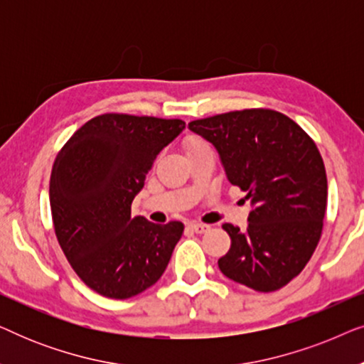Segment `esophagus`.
Returning a JSON list of instances; mask_svg holds the SVG:
<instances>
[{
  "mask_svg": "<svg viewBox=\"0 0 364 364\" xmlns=\"http://www.w3.org/2000/svg\"><path fill=\"white\" fill-rule=\"evenodd\" d=\"M188 227H191V230L196 233H205L207 230H210V225H207V223H200V222L188 223Z\"/></svg>",
  "mask_w": 364,
  "mask_h": 364,
  "instance_id": "1",
  "label": "esophagus"
}]
</instances>
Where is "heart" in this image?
I'll return each instance as SVG.
<instances>
[{"label":"heart","mask_w":364,"mask_h":364,"mask_svg":"<svg viewBox=\"0 0 364 364\" xmlns=\"http://www.w3.org/2000/svg\"><path fill=\"white\" fill-rule=\"evenodd\" d=\"M205 141H202V139H197V137H192L188 139L187 142V149H192V147H198V146H205Z\"/></svg>","instance_id":"1"}]
</instances>
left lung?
Here are the masks:
<instances>
[{"label":"left lung","instance_id":"left-lung-1","mask_svg":"<svg viewBox=\"0 0 364 364\" xmlns=\"http://www.w3.org/2000/svg\"><path fill=\"white\" fill-rule=\"evenodd\" d=\"M188 129L213 144L227 178L253 207L245 230L222 225L232 245L218 268L257 291L280 290L300 275L321 237L328 183L316 144L272 109L217 114Z\"/></svg>","mask_w":364,"mask_h":364}]
</instances>
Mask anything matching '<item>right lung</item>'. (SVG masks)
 Here are the masks:
<instances>
[{"label": "right lung", "mask_w": 364, "mask_h": 364, "mask_svg": "<svg viewBox=\"0 0 364 364\" xmlns=\"http://www.w3.org/2000/svg\"><path fill=\"white\" fill-rule=\"evenodd\" d=\"M186 129L181 119L101 114L73 134L49 181L54 232L73 270L99 295L116 300L152 287L183 233L132 217L134 197L167 144Z\"/></svg>", "instance_id": "right-lung-1"}]
</instances>
